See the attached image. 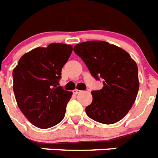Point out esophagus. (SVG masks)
I'll list each match as a JSON object with an SVG mask.
<instances>
[{"label": "esophagus", "instance_id": "esophagus-1", "mask_svg": "<svg viewBox=\"0 0 158 158\" xmlns=\"http://www.w3.org/2000/svg\"><path fill=\"white\" fill-rule=\"evenodd\" d=\"M80 92H81V90H79V89H74V90H73V94H79Z\"/></svg>", "mask_w": 158, "mask_h": 158}]
</instances>
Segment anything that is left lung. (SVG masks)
<instances>
[{
	"label": "left lung",
	"instance_id": "1",
	"mask_svg": "<svg viewBox=\"0 0 158 158\" xmlns=\"http://www.w3.org/2000/svg\"><path fill=\"white\" fill-rule=\"evenodd\" d=\"M96 80L103 86L92 90L87 116L103 124H113L128 113L138 94V67L122 48L102 41L81 42L73 48Z\"/></svg>",
	"mask_w": 158,
	"mask_h": 158
}]
</instances>
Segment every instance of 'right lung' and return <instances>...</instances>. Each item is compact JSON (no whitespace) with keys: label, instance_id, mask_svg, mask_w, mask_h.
<instances>
[{"label":"right lung","instance_id":"add662e5","mask_svg":"<svg viewBox=\"0 0 158 158\" xmlns=\"http://www.w3.org/2000/svg\"><path fill=\"white\" fill-rule=\"evenodd\" d=\"M73 46L52 43L26 53L13 70V89L19 108L31 124L47 129L64 119L73 93L63 89L61 71Z\"/></svg>","mask_w":158,"mask_h":158}]
</instances>
